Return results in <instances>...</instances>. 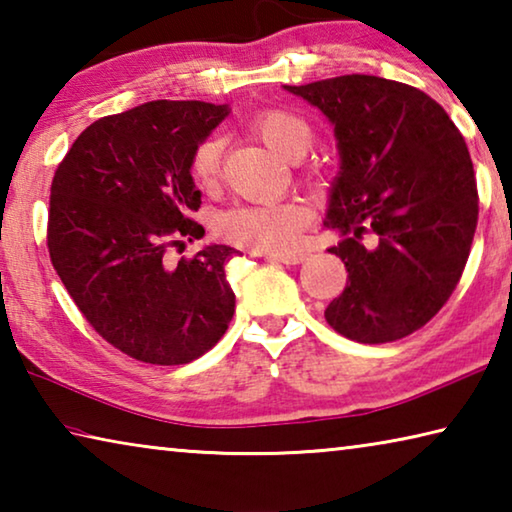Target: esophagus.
<instances>
[{"instance_id": "obj_1", "label": "esophagus", "mask_w": 512, "mask_h": 512, "mask_svg": "<svg viewBox=\"0 0 512 512\" xmlns=\"http://www.w3.org/2000/svg\"><path fill=\"white\" fill-rule=\"evenodd\" d=\"M266 259L271 262H280V264H302L307 259L305 253H291V255H266Z\"/></svg>"}]
</instances>
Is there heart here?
I'll return each mask as SVG.
<instances>
[{"label":"heart","mask_w":512,"mask_h":512,"mask_svg":"<svg viewBox=\"0 0 512 512\" xmlns=\"http://www.w3.org/2000/svg\"><path fill=\"white\" fill-rule=\"evenodd\" d=\"M250 131L266 144L268 151L284 160H298L309 151L314 133L305 119L291 110L266 108L250 119ZM189 178L198 189H214L221 173V142L216 137L194 146L189 155ZM311 221V212L296 198L273 203L237 205L219 214L216 235L230 244L244 246L257 253L282 255L298 246L300 232Z\"/></svg>","instance_id":"1"}]
</instances>
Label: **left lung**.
I'll use <instances>...</instances> for the list:
<instances>
[{
  "label": "left lung",
  "mask_w": 512,
  "mask_h": 512,
  "mask_svg": "<svg viewBox=\"0 0 512 512\" xmlns=\"http://www.w3.org/2000/svg\"><path fill=\"white\" fill-rule=\"evenodd\" d=\"M334 124L341 173L327 228L343 232L348 287L325 320L345 339L391 343L429 323L470 257L479 192L463 135L440 103L368 74L284 85ZM378 244L362 246V235Z\"/></svg>",
  "instance_id": "left-lung-1"
}]
</instances>
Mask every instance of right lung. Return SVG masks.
Listing matches in <instances>:
<instances>
[{
    "instance_id": "obj_1",
    "label": "right lung",
    "mask_w": 512,
    "mask_h": 512,
    "mask_svg": "<svg viewBox=\"0 0 512 512\" xmlns=\"http://www.w3.org/2000/svg\"><path fill=\"white\" fill-rule=\"evenodd\" d=\"M228 115L205 101H149L76 137L51 180L47 248L85 320L112 348L153 366L212 350L235 314L230 246L171 262L201 239L189 155Z\"/></svg>"
}]
</instances>
